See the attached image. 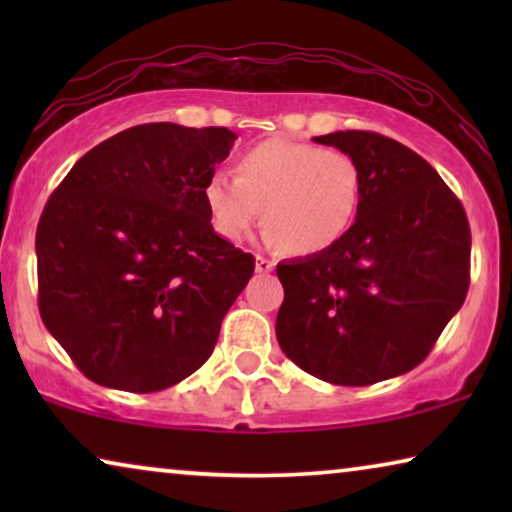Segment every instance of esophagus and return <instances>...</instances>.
I'll list each match as a JSON object with an SVG mask.
<instances>
[{
  "label": "esophagus",
  "mask_w": 512,
  "mask_h": 512,
  "mask_svg": "<svg viewBox=\"0 0 512 512\" xmlns=\"http://www.w3.org/2000/svg\"><path fill=\"white\" fill-rule=\"evenodd\" d=\"M272 268H275V261H270V258H265L258 254L256 256V272L258 275H265V272H272Z\"/></svg>",
  "instance_id": "esophagus-1"
}]
</instances>
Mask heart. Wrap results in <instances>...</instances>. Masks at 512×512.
Returning a JSON list of instances; mask_svg holds the SVG:
<instances>
[{"label": "heart", "mask_w": 512, "mask_h": 512, "mask_svg": "<svg viewBox=\"0 0 512 512\" xmlns=\"http://www.w3.org/2000/svg\"><path fill=\"white\" fill-rule=\"evenodd\" d=\"M361 193V167L349 153L293 139L251 146L237 158L235 177L214 172L202 188L223 240H249L263 219L265 240L298 256L338 244L359 214Z\"/></svg>", "instance_id": "heart-1"}]
</instances>
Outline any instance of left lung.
I'll return each instance as SVG.
<instances>
[{
	"mask_svg": "<svg viewBox=\"0 0 512 512\" xmlns=\"http://www.w3.org/2000/svg\"><path fill=\"white\" fill-rule=\"evenodd\" d=\"M361 167L356 221L331 249L277 265L282 352L319 380L368 387L419 366L471 282L464 207L422 156L368 130L314 137Z\"/></svg>",
	"mask_w": 512,
	"mask_h": 512,
	"instance_id": "1",
	"label": "left lung"
}]
</instances>
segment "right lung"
I'll return each mask as SVG.
<instances>
[{"mask_svg":"<svg viewBox=\"0 0 512 512\" xmlns=\"http://www.w3.org/2000/svg\"><path fill=\"white\" fill-rule=\"evenodd\" d=\"M235 132L146 123L76 160L37 226L39 312L76 368L151 394L195 373L254 275L202 188Z\"/></svg>","mask_w":512,"mask_h":512,"instance_id":"obj_1","label":"right lung"}]
</instances>
